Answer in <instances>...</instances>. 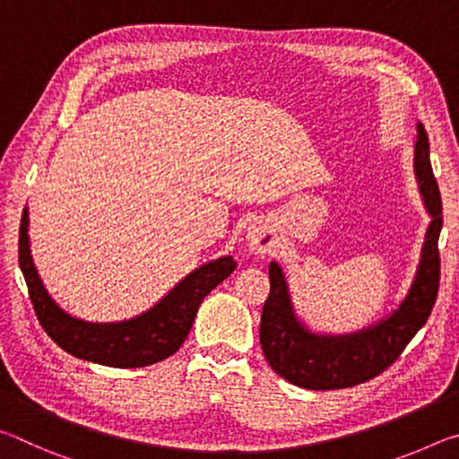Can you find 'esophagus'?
Returning a JSON list of instances; mask_svg holds the SVG:
<instances>
[{
    "label": "esophagus",
    "instance_id": "34e87169",
    "mask_svg": "<svg viewBox=\"0 0 459 459\" xmlns=\"http://www.w3.org/2000/svg\"><path fill=\"white\" fill-rule=\"evenodd\" d=\"M247 243L255 255H267L275 248V237L265 224H255L247 232Z\"/></svg>",
    "mask_w": 459,
    "mask_h": 459
}]
</instances>
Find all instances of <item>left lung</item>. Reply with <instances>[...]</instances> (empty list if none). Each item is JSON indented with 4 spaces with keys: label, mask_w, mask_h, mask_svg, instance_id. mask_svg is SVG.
<instances>
[{
    "label": "left lung",
    "mask_w": 459,
    "mask_h": 459,
    "mask_svg": "<svg viewBox=\"0 0 459 459\" xmlns=\"http://www.w3.org/2000/svg\"><path fill=\"white\" fill-rule=\"evenodd\" d=\"M413 169L423 206L431 216L413 281L397 309L368 328L351 333H317L295 314L290 287L277 261L269 265L271 291L261 314L263 354L279 377L309 391H332L367 383L399 359L423 328L437 298L441 196L431 172L429 139L417 123Z\"/></svg>",
    "instance_id": "left-lung-1"
}]
</instances>
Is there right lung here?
Listing matches in <instances>:
<instances>
[{"mask_svg": "<svg viewBox=\"0 0 459 459\" xmlns=\"http://www.w3.org/2000/svg\"><path fill=\"white\" fill-rule=\"evenodd\" d=\"M28 208L20 224V269L44 332L76 359L115 368L150 367L172 356L184 344L202 299L237 267L227 255L204 263L176 283L158 304L123 322H84L66 314L46 291L30 251Z\"/></svg>", "mask_w": 459, "mask_h": 459, "instance_id": "right-lung-1", "label": "right lung"}]
</instances>
